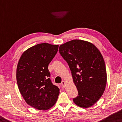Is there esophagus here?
I'll list each match as a JSON object with an SVG mask.
<instances>
[{"mask_svg": "<svg viewBox=\"0 0 122 122\" xmlns=\"http://www.w3.org/2000/svg\"><path fill=\"white\" fill-rule=\"evenodd\" d=\"M61 85H62V86L63 87H65L66 86V82L65 81H62Z\"/></svg>", "mask_w": 122, "mask_h": 122, "instance_id": "esophagus-1", "label": "esophagus"}]
</instances>
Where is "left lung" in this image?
<instances>
[{"label": "left lung", "instance_id": "left-lung-1", "mask_svg": "<svg viewBox=\"0 0 122 122\" xmlns=\"http://www.w3.org/2000/svg\"><path fill=\"white\" fill-rule=\"evenodd\" d=\"M59 52L68 63L78 91L73 102L79 107H91L103 95L107 81L102 54L94 44L80 40L62 44Z\"/></svg>", "mask_w": 122, "mask_h": 122}]
</instances>
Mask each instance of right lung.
Listing matches in <instances>:
<instances>
[{"label":"right lung","instance_id":"obj_1","mask_svg":"<svg viewBox=\"0 0 122 122\" xmlns=\"http://www.w3.org/2000/svg\"><path fill=\"white\" fill-rule=\"evenodd\" d=\"M58 48L46 43L37 44L23 53L17 65L19 91L26 103L36 109H49L57 100L60 90L51 82L48 67Z\"/></svg>","mask_w":122,"mask_h":122}]
</instances>
